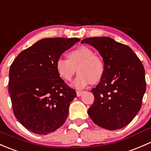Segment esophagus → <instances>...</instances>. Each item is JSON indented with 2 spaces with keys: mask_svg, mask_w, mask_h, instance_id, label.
Here are the masks:
<instances>
[{
  "mask_svg": "<svg viewBox=\"0 0 151 151\" xmlns=\"http://www.w3.org/2000/svg\"><path fill=\"white\" fill-rule=\"evenodd\" d=\"M82 93H84V91H77V97H80Z\"/></svg>",
  "mask_w": 151,
  "mask_h": 151,
  "instance_id": "esophagus-1",
  "label": "esophagus"
}]
</instances>
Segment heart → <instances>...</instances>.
Masks as SVG:
<instances>
[{
  "mask_svg": "<svg viewBox=\"0 0 151 151\" xmlns=\"http://www.w3.org/2000/svg\"><path fill=\"white\" fill-rule=\"evenodd\" d=\"M59 77L65 82L72 80L77 69L79 74L73 82V87L82 89L89 83H96L102 78L104 64L102 59L94 55L92 49L82 46L68 54V59L59 58L56 63Z\"/></svg>",
  "mask_w": 151,
  "mask_h": 151,
  "instance_id": "b5f03b06",
  "label": "heart"
}]
</instances>
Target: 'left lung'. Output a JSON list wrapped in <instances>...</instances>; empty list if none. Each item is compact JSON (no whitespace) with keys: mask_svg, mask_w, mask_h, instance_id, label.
<instances>
[{"mask_svg":"<svg viewBox=\"0 0 151 151\" xmlns=\"http://www.w3.org/2000/svg\"><path fill=\"white\" fill-rule=\"evenodd\" d=\"M94 46L102 57L104 73L91 90L94 101L88 115L96 125L110 130L126 126L140 110L146 89L145 69L128 46L110 37L81 41Z\"/></svg>","mask_w":151,"mask_h":151,"instance_id":"1","label":"left lung"}]
</instances>
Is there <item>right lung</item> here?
Listing matches in <instances>:
<instances>
[{
    "instance_id": "1",
    "label": "right lung",
    "mask_w": 151,
    "mask_h": 151,
    "mask_svg": "<svg viewBox=\"0 0 151 151\" xmlns=\"http://www.w3.org/2000/svg\"><path fill=\"white\" fill-rule=\"evenodd\" d=\"M80 41L46 38L17 56L10 67L8 91L15 117L30 131L53 132L65 122L77 93L59 76L56 63Z\"/></svg>"
}]
</instances>
